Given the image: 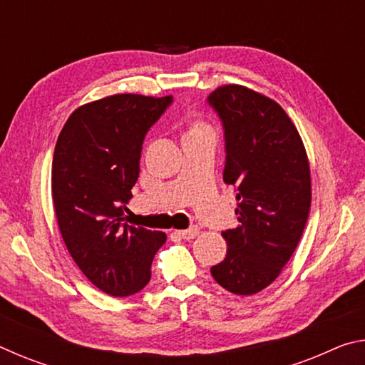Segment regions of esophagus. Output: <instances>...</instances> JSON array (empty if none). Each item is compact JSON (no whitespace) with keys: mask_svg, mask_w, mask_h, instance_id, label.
I'll return each instance as SVG.
<instances>
[{"mask_svg":"<svg viewBox=\"0 0 365 365\" xmlns=\"http://www.w3.org/2000/svg\"><path fill=\"white\" fill-rule=\"evenodd\" d=\"M197 233H200V228H197V227H190V228H187V230H178V232H177L178 237L183 238V240L195 238Z\"/></svg>","mask_w":365,"mask_h":365,"instance_id":"obj_1","label":"esophagus"}]
</instances>
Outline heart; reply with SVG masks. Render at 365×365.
<instances>
[{
  "instance_id": "heart-1",
  "label": "heart",
  "mask_w": 365,
  "mask_h": 365,
  "mask_svg": "<svg viewBox=\"0 0 365 365\" xmlns=\"http://www.w3.org/2000/svg\"><path fill=\"white\" fill-rule=\"evenodd\" d=\"M200 130H207V127L202 125V123H195V125L191 127L190 132H200Z\"/></svg>"
}]
</instances>
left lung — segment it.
I'll use <instances>...</instances> for the list:
<instances>
[{
	"label": "left lung",
	"instance_id": "left-lung-1",
	"mask_svg": "<svg viewBox=\"0 0 365 365\" xmlns=\"http://www.w3.org/2000/svg\"><path fill=\"white\" fill-rule=\"evenodd\" d=\"M225 140L224 182L237 191L240 225L222 232L227 256L214 280L235 294H255L274 282L304 230L311 172L299 133L270 98L242 85L207 96Z\"/></svg>",
	"mask_w": 365,
	"mask_h": 365
}]
</instances>
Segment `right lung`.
I'll use <instances>...</instances> for the list:
<instances>
[{
  "label": "right lung",
  "instance_id": "obj_1",
  "mask_svg": "<svg viewBox=\"0 0 365 365\" xmlns=\"http://www.w3.org/2000/svg\"><path fill=\"white\" fill-rule=\"evenodd\" d=\"M172 96L114 95L73 110L53 156L51 191L61 235L78 269L110 296H130L151 279L165 233L123 224L138 180L143 141Z\"/></svg>",
  "mask_w": 365,
  "mask_h": 365
}]
</instances>
